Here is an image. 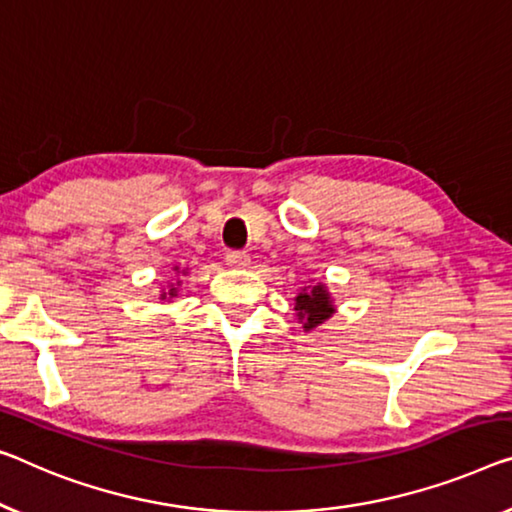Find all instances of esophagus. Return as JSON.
Returning a JSON list of instances; mask_svg holds the SVG:
<instances>
[{"mask_svg": "<svg viewBox=\"0 0 512 512\" xmlns=\"http://www.w3.org/2000/svg\"><path fill=\"white\" fill-rule=\"evenodd\" d=\"M225 262L232 266V269H246L250 264V255L243 253V250H230L225 257Z\"/></svg>", "mask_w": 512, "mask_h": 512, "instance_id": "obj_1", "label": "esophagus"}]
</instances>
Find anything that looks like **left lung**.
I'll return each instance as SVG.
<instances>
[{
  "mask_svg": "<svg viewBox=\"0 0 512 512\" xmlns=\"http://www.w3.org/2000/svg\"><path fill=\"white\" fill-rule=\"evenodd\" d=\"M294 301H296L294 310L299 312V319L303 322L305 331H312L315 326L324 324L326 319L335 312L329 289H326L322 282H317V285L312 287H305Z\"/></svg>",
  "mask_w": 512,
  "mask_h": 512,
  "instance_id": "left-lung-1",
  "label": "left lung"
}]
</instances>
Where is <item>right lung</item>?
<instances>
[{
	"instance_id": "right-lung-1",
	"label": "right lung",
	"mask_w": 512,
	"mask_h": 512,
	"mask_svg": "<svg viewBox=\"0 0 512 512\" xmlns=\"http://www.w3.org/2000/svg\"><path fill=\"white\" fill-rule=\"evenodd\" d=\"M172 296H177V287H170V289H167V292H163V294H160V299H172Z\"/></svg>"
}]
</instances>
